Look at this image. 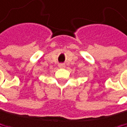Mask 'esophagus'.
I'll list each match as a JSON object with an SVG mask.
<instances>
[{
	"instance_id": "1",
	"label": "esophagus",
	"mask_w": 127,
	"mask_h": 127,
	"mask_svg": "<svg viewBox=\"0 0 127 127\" xmlns=\"http://www.w3.org/2000/svg\"><path fill=\"white\" fill-rule=\"evenodd\" d=\"M58 66L60 67V68H64V67H65V65L63 64V63H61V64H59V65H58Z\"/></svg>"
}]
</instances>
